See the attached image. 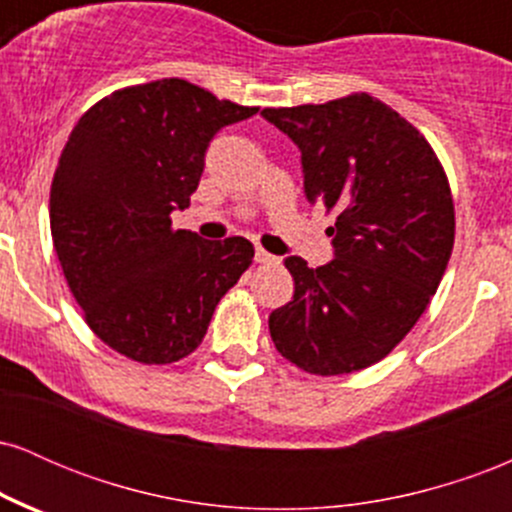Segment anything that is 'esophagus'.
Listing matches in <instances>:
<instances>
[{
  "instance_id": "34e87169",
  "label": "esophagus",
  "mask_w": 512,
  "mask_h": 512,
  "mask_svg": "<svg viewBox=\"0 0 512 512\" xmlns=\"http://www.w3.org/2000/svg\"><path fill=\"white\" fill-rule=\"evenodd\" d=\"M255 262H260V264H276V262H279V257H274L272 252L257 248L255 250Z\"/></svg>"
}]
</instances>
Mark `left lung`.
Masks as SVG:
<instances>
[{"label": "left lung", "instance_id": "obj_1", "mask_svg": "<svg viewBox=\"0 0 512 512\" xmlns=\"http://www.w3.org/2000/svg\"><path fill=\"white\" fill-rule=\"evenodd\" d=\"M262 117L301 149L308 202L337 211L332 262L284 260L296 291L269 315L276 351L313 375L373 366L424 315L448 267V175L424 134L368 93Z\"/></svg>", "mask_w": 512, "mask_h": 512}]
</instances>
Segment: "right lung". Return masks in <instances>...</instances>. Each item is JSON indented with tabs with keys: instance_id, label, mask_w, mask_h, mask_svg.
Returning <instances> with one entry per match:
<instances>
[{
	"instance_id": "right-lung-1",
	"label": "right lung",
	"mask_w": 512,
	"mask_h": 512,
	"mask_svg": "<svg viewBox=\"0 0 512 512\" xmlns=\"http://www.w3.org/2000/svg\"><path fill=\"white\" fill-rule=\"evenodd\" d=\"M257 108L185 79L127 86L88 108L50 187V231L86 325L117 354L175 363L202 344L216 305L252 264L250 240L175 231L214 134Z\"/></svg>"
}]
</instances>
